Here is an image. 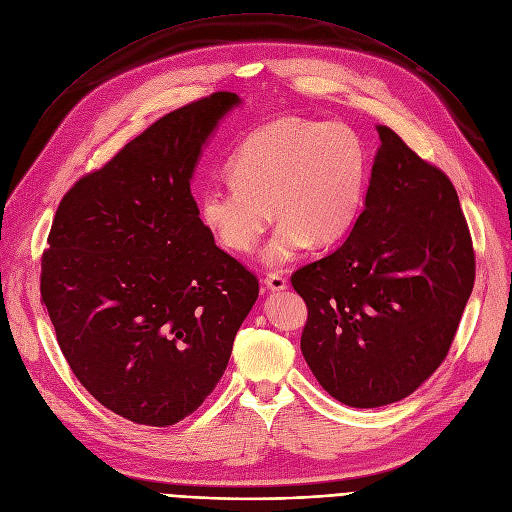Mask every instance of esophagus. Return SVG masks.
<instances>
[{"label":"esophagus","mask_w":512,"mask_h":512,"mask_svg":"<svg viewBox=\"0 0 512 512\" xmlns=\"http://www.w3.org/2000/svg\"><path fill=\"white\" fill-rule=\"evenodd\" d=\"M265 286H268V291L272 293H280V291H286V278L282 274H268L265 276Z\"/></svg>","instance_id":"1"}]
</instances>
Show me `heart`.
Listing matches in <instances>:
<instances>
[{"mask_svg":"<svg viewBox=\"0 0 512 512\" xmlns=\"http://www.w3.org/2000/svg\"><path fill=\"white\" fill-rule=\"evenodd\" d=\"M370 177L362 138L349 125L280 117L253 129L228 161V186L198 196V219L221 249L244 255L270 224L263 263L280 265L307 244L341 242L360 217Z\"/></svg>","mask_w":512,"mask_h":512,"instance_id":"heart-1","label":"heart"}]
</instances>
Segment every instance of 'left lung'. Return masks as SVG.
<instances>
[{
    "label": "left lung",
    "mask_w": 512,
    "mask_h": 512,
    "mask_svg": "<svg viewBox=\"0 0 512 512\" xmlns=\"http://www.w3.org/2000/svg\"><path fill=\"white\" fill-rule=\"evenodd\" d=\"M364 209L341 247L293 274L307 305L301 351L341 404L414 393L446 358L475 282L469 228L448 175L379 125Z\"/></svg>",
    "instance_id": "8db88e82"
}]
</instances>
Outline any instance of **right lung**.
<instances>
[{
    "label": "right lung",
    "instance_id": "obj_1",
    "mask_svg": "<svg viewBox=\"0 0 512 512\" xmlns=\"http://www.w3.org/2000/svg\"><path fill=\"white\" fill-rule=\"evenodd\" d=\"M242 100L173 110L64 194L41 259L66 362L102 406L150 427L190 416L228 366L257 278L198 219L203 146Z\"/></svg>",
    "mask_w": 512,
    "mask_h": 512
}]
</instances>
